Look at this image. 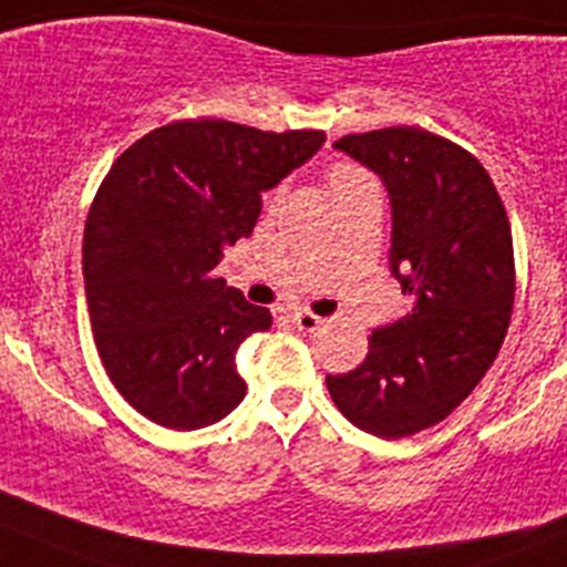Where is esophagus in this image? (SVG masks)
Here are the masks:
<instances>
[{
  "label": "esophagus",
  "mask_w": 567,
  "mask_h": 567,
  "mask_svg": "<svg viewBox=\"0 0 567 567\" xmlns=\"http://www.w3.org/2000/svg\"><path fill=\"white\" fill-rule=\"evenodd\" d=\"M292 322H295V328H298V331H303V333H315L317 328L322 326V317H317V315H309V311H292Z\"/></svg>",
  "instance_id": "1"
}]
</instances>
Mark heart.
<instances>
[{
    "label": "heart",
    "instance_id": "obj_1",
    "mask_svg": "<svg viewBox=\"0 0 567 567\" xmlns=\"http://www.w3.org/2000/svg\"><path fill=\"white\" fill-rule=\"evenodd\" d=\"M353 175H361V172L353 169V166H337V169L331 172V183L337 186V183L348 181V177H353Z\"/></svg>",
    "mask_w": 567,
    "mask_h": 567
}]
</instances>
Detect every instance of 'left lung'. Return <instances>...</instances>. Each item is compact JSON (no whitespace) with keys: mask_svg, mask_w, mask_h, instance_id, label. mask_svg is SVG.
<instances>
[{"mask_svg":"<svg viewBox=\"0 0 567 567\" xmlns=\"http://www.w3.org/2000/svg\"><path fill=\"white\" fill-rule=\"evenodd\" d=\"M333 150L384 183L390 272L412 311L375 328L368 359L326 384L350 423L401 440L449 417L498 355L515 298L509 219L487 169L449 138L384 127Z\"/></svg>","mask_w":567,"mask_h":567,"instance_id":"left-lung-1","label":"left lung"}]
</instances>
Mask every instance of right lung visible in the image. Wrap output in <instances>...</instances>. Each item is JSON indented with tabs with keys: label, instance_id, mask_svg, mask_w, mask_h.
Segmentation results:
<instances>
[{
	"label": "right lung",
	"instance_id": "1",
	"mask_svg": "<svg viewBox=\"0 0 567 567\" xmlns=\"http://www.w3.org/2000/svg\"><path fill=\"white\" fill-rule=\"evenodd\" d=\"M322 144L320 131L197 118L147 133L111 166L85 219V300L102 364L144 417L192 431L241 403L236 348L272 315L214 269L252 234L261 194Z\"/></svg>",
	"mask_w": 567,
	"mask_h": 567
}]
</instances>
